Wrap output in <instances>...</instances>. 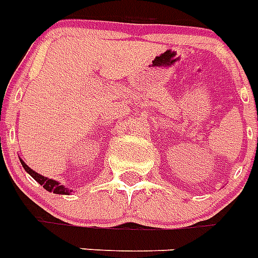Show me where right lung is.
Masks as SVG:
<instances>
[{"label":"right lung","instance_id":"obj_1","mask_svg":"<svg viewBox=\"0 0 258 258\" xmlns=\"http://www.w3.org/2000/svg\"><path fill=\"white\" fill-rule=\"evenodd\" d=\"M20 161H21L25 170H26V172H28L29 174H30V176H32L37 182H38V184L42 185L47 191H51V193H55V195H71V191H73L72 189H68V187H65L63 185L59 184L58 181L51 180V178H47V177L40 174V173L34 172L33 169H30L28 165L25 164V161L22 160V158H20Z\"/></svg>","mask_w":258,"mask_h":258}]
</instances>
